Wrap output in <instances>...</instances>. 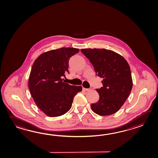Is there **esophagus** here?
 I'll list each match as a JSON object with an SVG mask.
<instances>
[{
    "label": "esophagus",
    "mask_w": 158,
    "mask_h": 158,
    "mask_svg": "<svg viewBox=\"0 0 158 158\" xmlns=\"http://www.w3.org/2000/svg\"><path fill=\"white\" fill-rule=\"evenodd\" d=\"M89 88H83V91H89Z\"/></svg>",
    "instance_id": "esophagus-1"
}]
</instances>
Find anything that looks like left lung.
Listing matches in <instances>:
<instances>
[{"mask_svg":"<svg viewBox=\"0 0 158 158\" xmlns=\"http://www.w3.org/2000/svg\"><path fill=\"white\" fill-rule=\"evenodd\" d=\"M81 53L94 66L95 73L103 87L96 89L99 95L97 102L91 109L100 116H109L117 112L123 106L133 87L129 64L119 54L105 49H82Z\"/></svg>","mask_w":158,"mask_h":158,"instance_id":"obj_1","label":"left lung"}]
</instances>
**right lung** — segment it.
Here are the masks:
<instances>
[{
  "label": "right lung",
  "mask_w": 158,
  "mask_h": 158,
  "mask_svg": "<svg viewBox=\"0 0 158 158\" xmlns=\"http://www.w3.org/2000/svg\"><path fill=\"white\" fill-rule=\"evenodd\" d=\"M79 52L74 48H62L42 53L35 60L28 86L36 105L46 116H62L70 109L75 96L81 86L63 82L69 60Z\"/></svg>",
  "instance_id": "obj_1"
}]
</instances>
